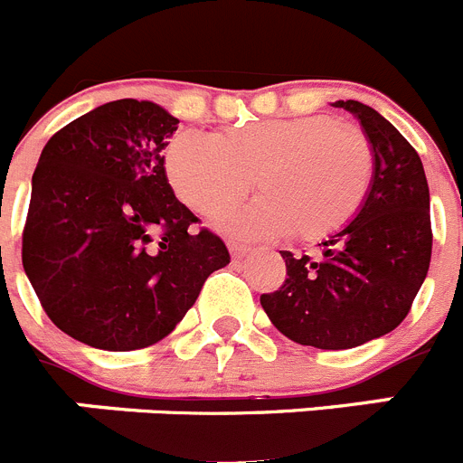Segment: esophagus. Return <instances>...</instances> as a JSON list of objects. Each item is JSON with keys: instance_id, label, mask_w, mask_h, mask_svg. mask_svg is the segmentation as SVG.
Wrapping results in <instances>:
<instances>
[{"instance_id": "1", "label": "esophagus", "mask_w": 463, "mask_h": 463, "mask_svg": "<svg viewBox=\"0 0 463 463\" xmlns=\"http://www.w3.org/2000/svg\"><path fill=\"white\" fill-rule=\"evenodd\" d=\"M229 252H232V257H234V260H241V257H245L248 252H250V248L243 243H236V241H229Z\"/></svg>"}]
</instances>
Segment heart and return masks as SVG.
I'll return each instance as SVG.
<instances>
[{
  "mask_svg": "<svg viewBox=\"0 0 463 463\" xmlns=\"http://www.w3.org/2000/svg\"><path fill=\"white\" fill-rule=\"evenodd\" d=\"M373 169L369 138L329 116L257 120L222 137L185 129L166 148L171 187L203 218L239 206L257 175L261 196L227 222L245 239H329L366 202Z\"/></svg>",
  "mask_w": 463,
  "mask_h": 463,
  "instance_id": "1",
  "label": "heart"
}]
</instances>
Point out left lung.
Listing matches in <instances>:
<instances>
[{
	"label": "left lung",
	"mask_w": 463,
	"mask_h": 463,
	"mask_svg": "<svg viewBox=\"0 0 463 463\" xmlns=\"http://www.w3.org/2000/svg\"><path fill=\"white\" fill-rule=\"evenodd\" d=\"M373 148V183L347 227L325 241L320 257L282 250L288 278L261 294L280 334L301 345L347 350L403 322L431 261L429 185L420 155L378 110L347 99Z\"/></svg>",
	"instance_id": "8db88e82"
}]
</instances>
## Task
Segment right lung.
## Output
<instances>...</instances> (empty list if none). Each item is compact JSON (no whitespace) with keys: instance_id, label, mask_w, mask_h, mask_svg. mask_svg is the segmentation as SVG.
<instances>
[{"instance_id":"right-lung-1","label":"right lung","mask_w":463,"mask_h":463,"mask_svg":"<svg viewBox=\"0 0 463 463\" xmlns=\"http://www.w3.org/2000/svg\"><path fill=\"white\" fill-rule=\"evenodd\" d=\"M153 101L97 106L52 134L32 175L23 267L57 329L127 353L169 336L229 250L175 199Z\"/></svg>"}]
</instances>
